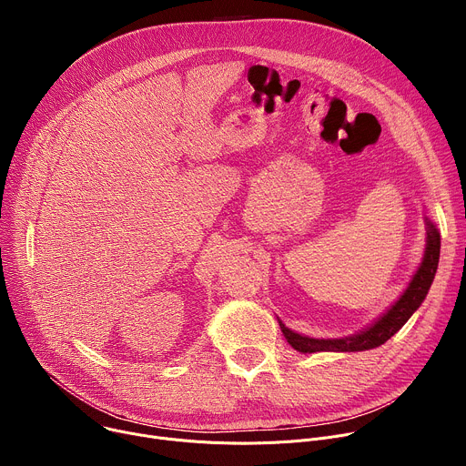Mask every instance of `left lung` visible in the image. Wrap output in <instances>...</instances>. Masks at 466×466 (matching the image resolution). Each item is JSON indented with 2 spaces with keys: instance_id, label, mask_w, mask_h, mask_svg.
<instances>
[{
  "instance_id": "left-lung-1",
  "label": "left lung",
  "mask_w": 466,
  "mask_h": 466,
  "mask_svg": "<svg viewBox=\"0 0 466 466\" xmlns=\"http://www.w3.org/2000/svg\"><path fill=\"white\" fill-rule=\"evenodd\" d=\"M426 248L419 269L411 277L408 288L404 293L394 300L385 313H381L372 324L360 329L358 334L345 336V338H311L304 334H297L291 328H288L280 319V329L288 343L302 354H313V352H363L376 349L383 345L387 339H390L398 329H400L410 317L420 308L424 302L431 282L437 273L439 265V254H441V234L435 227V223L426 216Z\"/></svg>"
}]
</instances>
